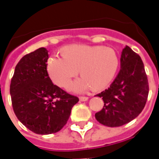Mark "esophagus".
I'll return each instance as SVG.
<instances>
[{
  "label": "esophagus",
  "instance_id": "34e87169",
  "mask_svg": "<svg viewBox=\"0 0 159 159\" xmlns=\"http://www.w3.org/2000/svg\"><path fill=\"white\" fill-rule=\"evenodd\" d=\"M79 100H81V101H87V100H89V97L81 96V97H79Z\"/></svg>",
  "mask_w": 159,
  "mask_h": 159
}]
</instances>
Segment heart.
I'll return each mask as SVG.
<instances>
[{
	"instance_id": "1",
	"label": "heart",
	"mask_w": 159,
	"mask_h": 159,
	"mask_svg": "<svg viewBox=\"0 0 159 159\" xmlns=\"http://www.w3.org/2000/svg\"><path fill=\"white\" fill-rule=\"evenodd\" d=\"M64 57L54 55L48 60V72L53 83L67 87L78 72L83 76L71 85L75 92L89 88L99 90L112 81L118 68V56L111 48L103 46L70 45L63 49Z\"/></svg>"
}]
</instances>
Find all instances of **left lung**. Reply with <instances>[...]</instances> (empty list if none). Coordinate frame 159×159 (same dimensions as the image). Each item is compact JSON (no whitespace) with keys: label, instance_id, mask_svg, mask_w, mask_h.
Masks as SVG:
<instances>
[{"label":"left lung","instance_id":"8db88e82","mask_svg":"<svg viewBox=\"0 0 159 159\" xmlns=\"http://www.w3.org/2000/svg\"><path fill=\"white\" fill-rule=\"evenodd\" d=\"M121 69L110 87L96 96L102 98L104 107L95 113L100 123L119 127L139 116L147 102L149 88L140 57L126 46L122 51Z\"/></svg>","mask_w":159,"mask_h":159}]
</instances>
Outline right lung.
<instances>
[{
    "mask_svg": "<svg viewBox=\"0 0 159 159\" xmlns=\"http://www.w3.org/2000/svg\"><path fill=\"white\" fill-rule=\"evenodd\" d=\"M48 51L40 48L19 60L10 85L16 117L32 132H58L69 119L79 100L52 83L47 70Z\"/></svg>",
    "mask_w": 159,
    "mask_h": 159,
    "instance_id": "obj_1",
    "label": "right lung"
}]
</instances>
